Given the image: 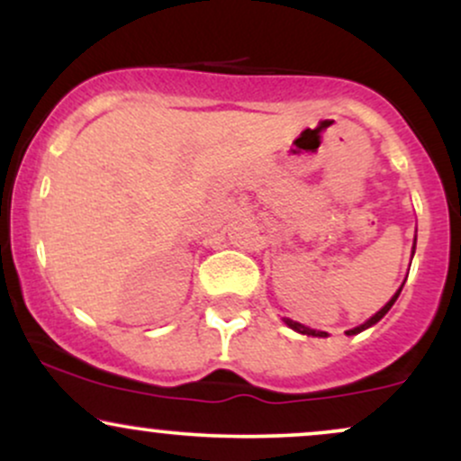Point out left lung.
Instances as JSON below:
<instances>
[{
	"label": "left lung",
	"mask_w": 461,
	"mask_h": 461,
	"mask_svg": "<svg viewBox=\"0 0 461 461\" xmlns=\"http://www.w3.org/2000/svg\"><path fill=\"white\" fill-rule=\"evenodd\" d=\"M401 288H403V285H401ZM401 288H399V290H396V294H394V297H393V299H390V301H388V303H385V305H384V308L377 312V314H375V316H370V319H368L366 322H364V325H359V327H356V330H348V331H347V333H348V336H353V333H359V331L368 330V327H370V325H375V322H379V321H382V319H384V316H385V314H388V310H390V308H393V305H394V301H396V297H399V294H401ZM285 322H288V325H290V327H293V330H294V331H299V333H305V336H321V338H322V336H327V333H325V331H316V330H310V327L301 325V322H294V321H285Z\"/></svg>",
	"instance_id": "8db88e82"
}]
</instances>
